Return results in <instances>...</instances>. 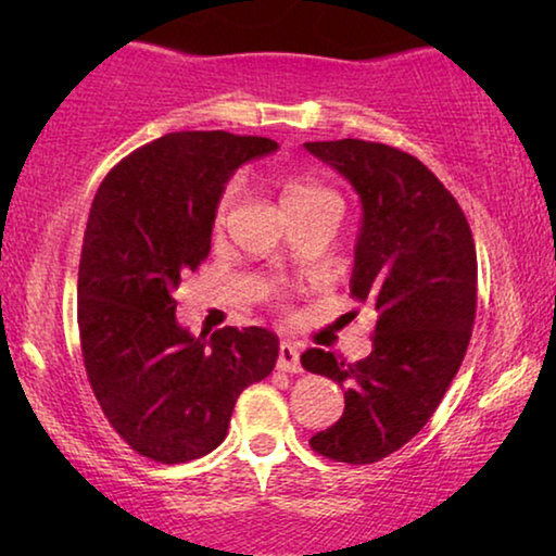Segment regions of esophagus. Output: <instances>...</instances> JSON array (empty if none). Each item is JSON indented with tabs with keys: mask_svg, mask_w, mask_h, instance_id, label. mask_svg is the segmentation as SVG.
<instances>
[{
	"mask_svg": "<svg viewBox=\"0 0 556 556\" xmlns=\"http://www.w3.org/2000/svg\"><path fill=\"white\" fill-rule=\"evenodd\" d=\"M278 369L301 371L299 344H293V341H283V344H280V349H278Z\"/></svg>",
	"mask_w": 556,
	"mask_h": 556,
	"instance_id": "esophagus-1",
	"label": "esophagus"
}]
</instances>
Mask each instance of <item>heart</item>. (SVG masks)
I'll use <instances>...</instances> for the list:
<instances>
[{
	"mask_svg": "<svg viewBox=\"0 0 556 556\" xmlns=\"http://www.w3.org/2000/svg\"><path fill=\"white\" fill-rule=\"evenodd\" d=\"M280 189H283V210L288 212V217L295 215V212L316 210L321 207V204L339 202V197L333 194L329 187H324L321 181L308 177V174H288V177L280 179ZM242 194H245V185H242V179H232L230 185L223 189V194H219V202H217V212H215L217 227L230 223L235 210L240 207Z\"/></svg>",
	"mask_w": 556,
	"mask_h": 556,
	"instance_id": "b5f03b06",
	"label": "heart"
}]
</instances>
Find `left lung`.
Instances as JSON below:
<instances>
[{
  "label": "left lung",
  "mask_w": 556,
  "mask_h": 556,
  "mask_svg": "<svg viewBox=\"0 0 556 556\" xmlns=\"http://www.w3.org/2000/svg\"><path fill=\"white\" fill-rule=\"evenodd\" d=\"M303 147L359 194L352 295L377 314L364 359L301 354L303 367L344 390V415L308 443L364 466L409 443L458 375L476 318V242L460 204L420 159L359 139Z\"/></svg>",
  "instance_id": "8db88e82"
}]
</instances>
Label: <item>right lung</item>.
Here are the masks:
<instances>
[{
    "label": "right lung",
    "mask_w": 556,
    "mask_h": 556,
    "mask_svg": "<svg viewBox=\"0 0 556 556\" xmlns=\"http://www.w3.org/2000/svg\"><path fill=\"white\" fill-rule=\"evenodd\" d=\"M276 149L263 136L166 134L111 169L90 204L78 268L83 362L113 430L156 463L215 451L240 392L276 367L278 337L263 326L207 339L174 316L181 276L210 255L225 185Z\"/></svg>",
    "instance_id": "add662e5"
}]
</instances>
